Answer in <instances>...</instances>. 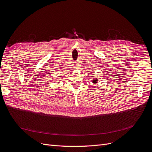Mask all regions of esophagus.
I'll use <instances>...</instances> for the list:
<instances>
[{
    "instance_id": "obj_1",
    "label": "esophagus",
    "mask_w": 152,
    "mask_h": 152,
    "mask_svg": "<svg viewBox=\"0 0 152 152\" xmlns=\"http://www.w3.org/2000/svg\"><path fill=\"white\" fill-rule=\"evenodd\" d=\"M73 68H74V70H77V69L79 68V67H78V65H75Z\"/></svg>"
}]
</instances>
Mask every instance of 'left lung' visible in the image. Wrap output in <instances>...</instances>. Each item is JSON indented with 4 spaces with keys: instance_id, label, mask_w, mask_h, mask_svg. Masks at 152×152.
Returning a JSON list of instances; mask_svg holds the SVG:
<instances>
[{
    "instance_id": "8db88e82",
    "label": "left lung",
    "mask_w": 152,
    "mask_h": 152,
    "mask_svg": "<svg viewBox=\"0 0 152 152\" xmlns=\"http://www.w3.org/2000/svg\"><path fill=\"white\" fill-rule=\"evenodd\" d=\"M98 82V79H97V78H94V79H93V80H92V82L94 84V85L97 84Z\"/></svg>"
}]
</instances>
